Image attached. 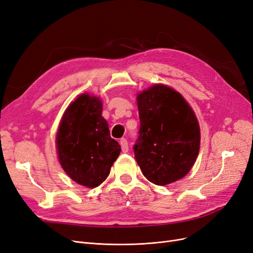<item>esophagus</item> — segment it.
Wrapping results in <instances>:
<instances>
[{"mask_svg": "<svg viewBox=\"0 0 253 253\" xmlns=\"http://www.w3.org/2000/svg\"><path fill=\"white\" fill-rule=\"evenodd\" d=\"M119 144H120V146H122V150H123V152L126 153V152L128 151V145H127V141H126V139L122 138V139H120V141H119Z\"/></svg>", "mask_w": 253, "mask_h": 253, "instance_id": "1", "label": "esophagus"}]
</instances>
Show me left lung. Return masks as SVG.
<instances>
[{"label": "left lung", "instance_id": "1", "mask_svg": "<svg viewBox=\"0 0 253 253\" xmlns=\"http://www.w3.org/2000/svg\"><path fill=\"white\" fill-rule=\"evenodd\" d=\"M137 104L140 129L134 152L143 175L156 185L183 178L200 150L194 110L178 91L163 84L138 93Z\"/></svg>", "mask_w": 253, "mask_h": 253}]
</instances>
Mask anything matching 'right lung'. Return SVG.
Listing matches in <instances>:
<instances>
[{
  "mask_svg": "<svg viewBox=\"0 0 253 253\" xmlns=\"http://www.w3.org/2000/svg\"><path fill=\"white\" fill-rule=\"evenodd\" d=\"M100 98L83 93L66 109L55 144L64 171L80 185L93 188L103 183L122 151L102 116Z\"/></svg>",
  "mask_w": 253,
  "mask_h": 253,
  "instance_id": "right-lung-1",
  "label": "right lung"
}]
</instances>
